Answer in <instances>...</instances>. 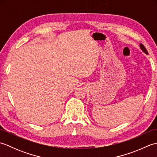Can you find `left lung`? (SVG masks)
<instances>
[{
	"instance_id": "1",
	"label": "left lung",
	"mask_w": 157,
	"mask_h": 157,
	"mask_svg": "<svg viewBox=\"0 0 157 157\" xmlns=\"http://www.w3.org/2000/svg\"><path fill=\"white\" fill-rule=\"evenodd\" d=\"M140 49L142 50V51L144 52V53H146V55H148V52H147V51H146V48L144 47V46L143 45V44H140Z\"/></svg>"
}]
</instances>
